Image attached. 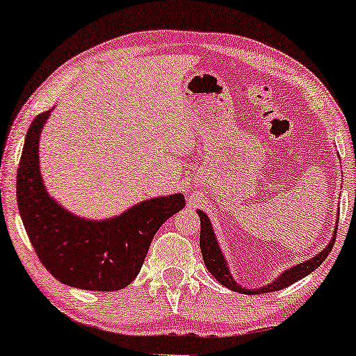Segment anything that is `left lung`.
<instances>
[{
	"label": "left lung",
	"instance_id": "left-lung-1",
	"mask_svg": "<svg viewBox=\"0 0 356 356\" xmlns=\"http://www.w3.org/2000/svg\"><path fill=\"white\" fill-rule=\"evenodd\" d=\"M197 216L201 218V238H199V243H201V252H202L204 264H206L207 270L211 272L213 279L220 282L223 286H227V289H230L232 291H238V293H245V295H261V293H269V291L284 290L291 284H295L296 280L303 279V277L309 275L311 272H314L321 264H323L330 250H332L335 236H337V227H339L335 225V230L332 233V236H330V241L327 243V246L319 252V254L311 257V259L300 262V264L289 267V269L282 272L275 280H272L270 284L262 285L259 289H246V286L240 285V282L233 279L230 266H228L227 257L223 254L220 245H218V240L216 236V232H213L211 218H209L207 213L201 211V209H197Z\"/></svg>",
	"mask_w": 356,
	"mask_h": 356
}]
</instances>
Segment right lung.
I'll return each mask as SVG.
<instances>
[{
    "instance_id": "obj_1",
    "label": "right lung",
    "mask_w": 356,
    "mask_h": 356,
    "mask_svg": "<svg viewBox=\"0 0 356 356\" xmlns=\"http://www.w3.org/2000/svg\"><path fill=\"white\" fill-rule=\"evenodd\" d=\"M55 106L32 121L17 170V207L38 259L61 284L115 291L138 277L154 235L181 211V193L145 199L120 216L92 220L63 207L40 173V134Z\"/></svg>"
}]
</instances>
